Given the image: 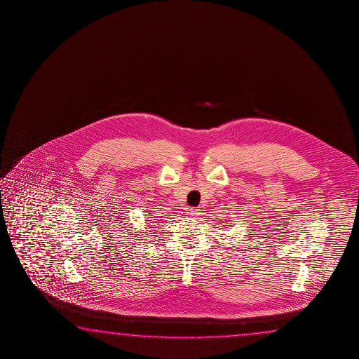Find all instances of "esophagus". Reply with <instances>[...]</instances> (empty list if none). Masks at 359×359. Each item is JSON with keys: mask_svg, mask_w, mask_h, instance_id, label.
I'll return each instance as SVG.
<instances>
[{"mask_svg": "<svg viewBox=\"0 0 359 359\" xmlns=\"http://www.w3.org/2000/svg\"><path fill=\"white\" fill-rule=\"evenodd\" d=\"M189 215H192V216L197 215V208H192V207H189Z\"/></svg>", "mask_w": 359, "mask_h": 359, "instance_id": "1", "label": "esophagus"}]
</instances>
